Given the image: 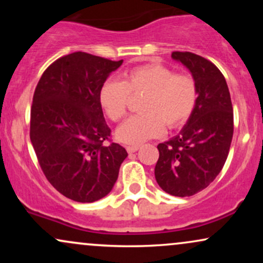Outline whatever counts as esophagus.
Returning a JSON list of instances; mask_svg holds the SVG:
<instances>
[{
	"instance_id": "34e87169",
	"label": "esophagus",
	"mask_w": 263,
	"mask_h": 263,
	"mask_svg": "<svg viewBox=\"0 0 263 263\" xmlns=\"http://www.w3.org/2000/svg\"><path fill=\"white\" fill-rule=\"evenodd\" d=\"M140 148H141L140 144H129V146L126 147V149H127L128 153H135V152H137V151L140 149Z\"/></svg>"
}]
</instances>
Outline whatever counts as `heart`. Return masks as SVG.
<instances>
[{"label": "heart", "mask_w": 263, "mask_h": 263, "mask_svg": "<svg viewBox=\"0 0 263 263\" xmlns=\"http://www.w3.org/2000/svg\"><path fill=\"white\" fill-rule=\"evenodd\" d=\"M146 95L142 114L129 117L117 128L119 141L141 144L158 137L168 128L180 126L194 112L198 86L189 74L176 73L172 68L149 63L135 66L122 74V80L107 79L99 91V102L111 121H121L128 110L129 95Z\"/></svg>", "instance_id": "heart-1"}]
</instances>
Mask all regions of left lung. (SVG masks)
<instances>
[{"instance_id": "obj_1", "label": "left lung", "mask_w": 263, "mask_h": 263, "mask_svg": "<svg viewBox=\"0 0 263 263\" xmlns=\"http://www.w3.org/2000/svg\"><path fill=\"white\" fill-rule=\"evenodd\" d=\"M172 58L189 69L198 86V102L179 135L159 143L155 168L158 185L174 197H190L218 177L234 135V112L224 75L213 63L190 52Z\"/></svg>"}]
</instances>
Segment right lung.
<instances>
[{"mask_svg":"<svg viewBox=\"0 0 263 263\" xmlns=\"http://www.w3.org/2000/svg\"><path fill=\"white\" fill-rule=\"evenodd\" d=\"M123 60L75 52L52 63L39 79L31 108L32 146L45 178L60 194L92 203L106 197L127 152L105 146L111 129L99 91Z\"/></svg>","mask_w":263,"mask_h":263,"instance_id":"add662e5","label":"right lung"}]
</instances>
